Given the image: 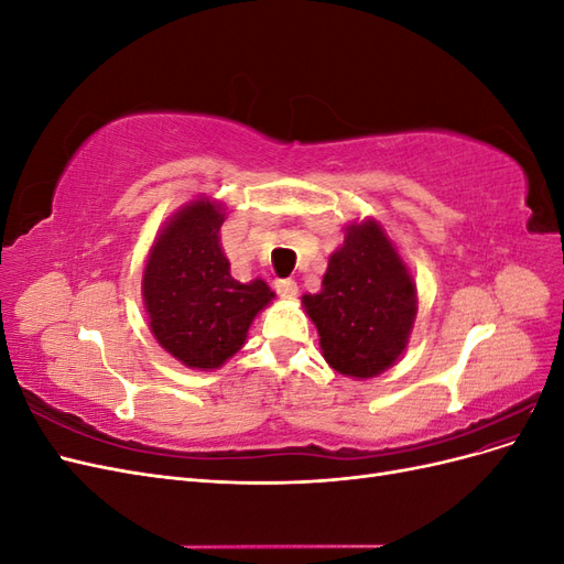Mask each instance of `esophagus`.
<instances>
[{"label":"esophagus","instance_id":"1","mask_svg":"<svg viewBox=\"0 0 564 564\" xmlns=\"http://www.w3.org/2000/svg\"><path fill=\"white\" fill-rule=\"evenodd\" d=\"M275 289L282 299H296L299 294V284L294 280H278Z\"/></svg>","mask_w":564,"mask_h":564}]
</instances>
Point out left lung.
Here are the masks:
<instances>
[{
	"mask_svg": "<svg viewBox=\"0 0 564 564\" xmlns=\"http://www.w3.org/2000/svg\"><path fill=\"white\" fill-rule=\"evenodd\" d=\"M303 305L336 371L369 379L395 365L416 317V286L377 220L348 226L319 294Z\"/></svg>",
	"mask_w": 564,
	"mask_h": 564,
	"instance_id": "8db88e82",
	"label": "left lung"
}]
</instances>
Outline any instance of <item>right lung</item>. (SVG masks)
<instances>
[{"label":"right lung","instance_id":"obj_1","mask_svg":"<svg viewBox=\"0 0 564 564\" xmlns=\"http://www.w3.org/2000/svg\"><path fill=\"white\" fill-rule=\"evenodd\" d=\"M224 214L191 202L150 249L143 299L160 346L185 367L216 369L245 346L256 313L272 301L263 280L237 282L218 245Z\"/></svg>","mask_w":564,"mask_h":564}]
</instances>
